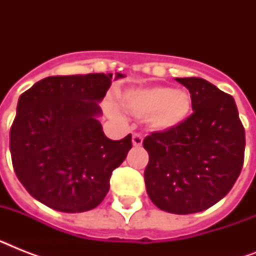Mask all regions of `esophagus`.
Returning a JSON list of instances; mask_svg holds the SVG:
<instances>
[{"label": "esophagus", "mask_w": 256, "mask_h": 256, "mask_svg": "<svg viewBox=\"0 0 256 256\" xmlns=\"http://www.w3.org/2000/svg\"><path fill=\"white\" fill-rule=\"evenodd\" d=\"M142 142H144V138H142V136H140V134H138V132H136V134L132 136V144H134L136 148H138V146H140V144H142Z\"/></svg>", "instance_id": "obj_1"}]
</instances>
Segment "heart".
I'll return each instance as SVG.
<instances>
[{"label": "heart", "instance_id": "b5f03b06", "mask_svg": "<svg viewBox=\"0 0 256 256\" xmlns=\"http://www.w3.org/2000/svg\"><path fill=\"white\" fill-rule=\"evenodd\" d=\"M124 104L132 116L150 118L154 130L168 132L186 120L191 110V98L183 90L156 86L126 92Z\"/></svg>", "mask_w": 256, "mask_h": 256}]
</instances>
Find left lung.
I'll use <instances>...</instances> for the list:
<instances>
[{"label": "left lung", "instance_id": "left-lung-1", "mask_svg": "<svg viewBox=\"0 0 256 256\" xmlns=\"http://www.w3.org/2000/svg\"><path fill=\"white\" fill-rule=\"evenodd\" d=\"M176 81L188 88L194 112L178 128L144 138V184L158 208L184 215L228 194L242 171L246 136L230 94L203 78Z\"/></svg>", "mask_w": 256, "mask_h": 256}]
</instances>
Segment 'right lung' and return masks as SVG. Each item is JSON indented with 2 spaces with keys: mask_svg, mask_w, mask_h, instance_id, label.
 Instances as JSON below:
<instances>
[{
  "mask_svg": "<svg viewBox=\"0 0 256 256\" xmlns=\"http://www.w3.org/2000/svg\"><path fill=\"white\" fill-rule=\"evenodd\" d=\"M112 78L53 76L18 100L10 128L13 168L28 192L53 210L84 212L98 206L132 148V134L108 140L96 120Z\"/></svg>",
  "mask_w": 256,
  "mask_h": 256,
  "instance_id": "1",
  "label": "right lung"
}]
</instances>
